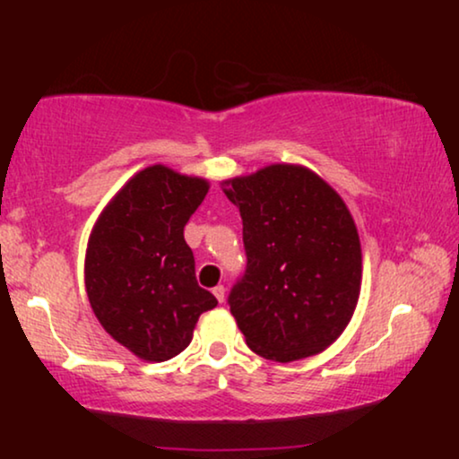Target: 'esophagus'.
I'll use <instances>...</instances> for the list:
<instances>
[{"label": "esophagus", "instance_id": "obj_1", "mask_svg": "<svg viewBox=\"0 0 459 459\" xmlns=\"http://www.w3.org/2000/svg\"><path fill=\"white\" fill-rule=\"evenodd\" d=\"M213 296L218 298V302H220V304L224 302V299H226V289H224V284H218V287L213 289Z\"/></svg>", "mask_w": 459, "mask_h": 459}]
</instances>
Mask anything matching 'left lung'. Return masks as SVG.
Instances as JSON below:
<instances>
[{
  "mask_svg": "<svg viewBox=\"0 0 459 459\" xmlns=\"http://www.w3.org/2000/svg\"><path fill=\"white\" fill-rule=\"evenodd\" d=\"M224 194L244 222L247 263L229 307L247 347L276 362L324 351L360 296V239L343 198L291 163L229 178Z\"/></svg>",
  "mask_w": 459,
  "mask_h": 459,
  "instance_id": "obj_1",
  "label": "left lung"
}]
</instances>
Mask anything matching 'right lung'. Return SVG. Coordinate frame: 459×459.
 I'll return each instance as SVG.
<instances>
[{
  "label": "right lung",
  "mask_w": 459,
  "mask_h": 459,
  "mask_svg": "<svg viewBox=\"0 0 459 459\" xmlns=\"http://www.w3.org/2000/svg\"><path fill=\"white\" fill-rule=\"evenodd\" d=\"M209 183L155 163L103 209L86 250V291L101 325L142 360L163 362L192 343L196 321L218 307L198 287L183 229Z\"/></svg>",
  "instance_id": "add662e5"
}]
</instances>
